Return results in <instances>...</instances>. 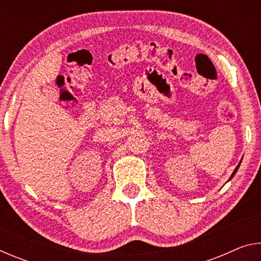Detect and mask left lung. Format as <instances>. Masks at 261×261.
Segmentation results:
<instances>
[{
  "mask_svg": "<svg viewBox=\"0 0 261 261\" xmlns=\"http://www.w3.org/2000/svg\"><path fill=\"white\" fill-rule=\"evenodd\" d=\"M242 162V161H241ZM241 162L240 163H238V165H237V167L235 168V170H233V173L231 174V176H230V178H229V180H230L232 177H233V176H235V174H236V171L238 170V168H240V166H241Z\"/></svg>",
  "mask_w": 261,
  "mask_h": 261,
  "instance_id": "8db88e82",
  "label": "left lung"
}]
</instances>
